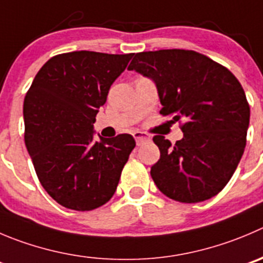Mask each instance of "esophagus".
Wrapping results in <instances>:
<instances>
[{"label":"esophagus","mask_w":263,"mask_h":263,"mask_svg":"<svg viewBox=\"0 0 263 263\" xmlns=\"http://www.w3.org/2000/svg\"><path fill=\"white\" fill-rule=\"evenodd\" d=\"M133 137H134V139H136V142H137V144H138V146H141L143 142L149 141V137L147 136L146 133H143V132H134Z\"/></svg>","instance_id":"1"}]
</instances>
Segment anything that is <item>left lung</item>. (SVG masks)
Here are the masks:
<instances>
[{"mask_svg":"<svg viewBox=\"0 0 263 263\" xmlns=\"http://www.w3.org/2000/svg\"><path fill=\"white\" fill-rule=\"evenodd\" d=\"M129 71L155 82L162 116L182 121L176 144L155 136L159 161L151 167L157 189L181 202H200L223 190L244 154L251 109L236 77L192 50L137 52Z\"/></svg>","mask_w":263,"mask_h":263,"instance_id":"8db88e82","label":"left lung"}]
</instances>
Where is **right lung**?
I'll list each match as a JSON object with an SVG mask.
<instances>
[{
    "label": "right lung",
    "mask_w": 263,
    "mask_h": 263,
    "mask_svg": "<svg viewBox=\"0 0 263 263\" xmlns=\"http://www.w3.org/2000/svg\"><path fill=\"white\" fill-rule=\"evenodd\" d=\"M133 54L72 51L52 57L24 98V142L45 191L73 211L106 204L136 147L130 134L94 142L99 107Z\"/></svg>",
    "instance_id": "add662e5"
}]
</instances>
